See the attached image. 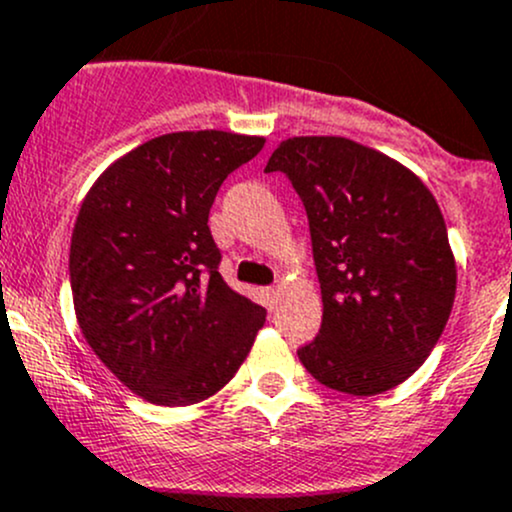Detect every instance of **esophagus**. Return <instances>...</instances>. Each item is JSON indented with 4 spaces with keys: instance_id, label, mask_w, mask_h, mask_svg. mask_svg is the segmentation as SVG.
<instances>
[{
    "instance_id": "1",
    "label": "esophagus",
    "mask_w": 512,
    "mask_h": 512,
    "mask_svg": "<svg viewBox=\"0 0 512 512\" xmlns=\"http://www.w3.org/2000/svg\"><path fill=\"white\" fill-rule=\"evenodd\" d=\"M262 297H265V302H267V307H275V299L280 297V289L277 287H265L262 289Z\"/></svg>"
}]
</instances>
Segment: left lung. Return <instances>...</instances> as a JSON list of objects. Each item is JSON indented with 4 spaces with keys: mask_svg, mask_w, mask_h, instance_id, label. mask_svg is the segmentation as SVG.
Listing matches in <instances>:
<instances>
[{
    "mask_svg": "<svg viewBox=\"0 0 512 512\" xmlns=\"http://www.w3.org/2000/svg\"><path fill=\"white\" fill-rule=\"evenodd\" d=\"M302 198L322 287V329L299 349L334 391L374 396L409 379L441 339L456 260L431 190L399 160L342 136H297L265 173Z\"/></svg>",
    "mask_w": 512,
    "mask_h": 512,
    "instance_id": "left-lung-1",
    "label": "left lung"
}]
</instances>
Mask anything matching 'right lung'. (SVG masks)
<instances>
[{"mask_svg": "<svg viewBox=\"0 0 512 512\" xmlns=\"http://www.w3.org/2000/svg\"><path fill=\"white\" fill-rule=\"evenodd\" d=\"M260 136L178 131L108 165L81 203L69 272L84 339L158 406L210 399L237 374L267 312L220 277L208 227L227 175Z\"/></svg>", "mask_w": 512, "mask_h": 512, "instance_id": "1", "label": "right lung"}]
</instances>
